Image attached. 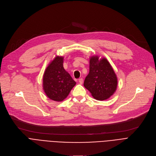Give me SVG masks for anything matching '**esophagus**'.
Instances as JSON below:
<instances>
[{
    "mask_svg": "<svg viewBox=\"0 0 156 156\" xmlns=\"http://www.w3.org/2000/svg\"><path fill=\"white\" fill-rule=\"evenodd\" d=\"M83 78H80V79H78V82L80 83V84H82L83 83Z\"/></svg>",
    "mask_w": 156,
    "mask_h": 156,
    "instance_id": "obj_1",
    "label": "esophagus"
}]
</instances>
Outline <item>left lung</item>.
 Here are the masks:
<instances>
[{
	"label": "left lung",
	"instance_id": "1",
	"mask_svg": "<svg viewBox=\"0 0 156 156\" xmlns=\"http://www.w3.org/2000/svg\"><path fill=\"white\" fill-rule=\"evenodd\" d=\"M118 81L111 64L105 58L99 61L94 56L90 59V71L84 81V87L95 99H108L116 91Z\"/></svg>",
	"mask_w": 156,
	"mask_h": 156
}]
</instances>
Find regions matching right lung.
Returning a JSON list of instances; mask_svg holds the SVG:
<instances>
[{"instance_id": "obj_1", "label": "right lung", "mask_w": 156, "mask_h": 156, "mask_svg": "<svg viewBox=\"0 0 156 156\" xmlns=\"http://www.w3.org/2000/svg\"><path fill=\"white\" fill-rule=\"evenodd\" d=\"M75 85L63 68V57H56L47 68L43 77V87L47 97L55 101H62Z\"/></svg>"}]
</instances>
